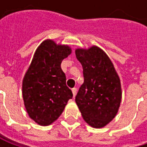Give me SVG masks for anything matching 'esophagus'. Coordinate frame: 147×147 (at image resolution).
Returning <instances> with one entry per match:
<instances>
[{
    "label": "esophagus",
    "instance_id": "obj_1",
    "mask_svg": "<svg viewBox=\"0 0 147 147\" xmlns=\"http://www.w3.org/2000/svg\"><path fill=\"white\" fill-rule=\"evenodd\" d=\"M71 91H72V94H73V96L75 97L76 96V91H77V89L76 88H74L71 89Z\"/></svg>",
    "mask_w": 147,
    "mask_h": 147
}]
</instances>
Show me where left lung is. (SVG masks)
Wrapping results in <instances>:
<instances>
[{
	"label": "left lung",
	"mask_w": 147,
	"mask_h": 147,
	"mask_svg": "<svg viewBox=\"0 0 147 147\" xmlns=\"http://www.w3.org/2000/svg\"><path fill=\"white\" fill-rule=\"evenodd\" d=\"M84 82L76 96L83 119L94 128H102L117 113L122 90L120 79L109 57L100 48L76 49Z\"/></svg>",
	"instance_id": "obj_1"
}]
</instances>
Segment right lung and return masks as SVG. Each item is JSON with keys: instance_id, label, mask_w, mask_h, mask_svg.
<instances>
[{"instance_id": "right-lung-1", "label": "right lung", "mask_w": 147, "mask_h": 147, "mask_svg": "<svg viewBox=\"0 0 147 147\" xmlns=\"http://www.w3.org/2000/svg\"><path fill=\"white\" fill-rule=\"evenodd\" d=\"M68 46L51 40L36 49L23 80V98L26 111L36 123L47 126L63 112L73 94L66 86L61 62L71 53Z\"/></svg>"}]
</instances>
